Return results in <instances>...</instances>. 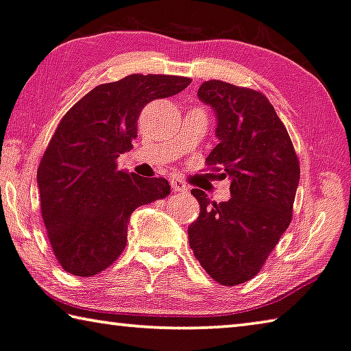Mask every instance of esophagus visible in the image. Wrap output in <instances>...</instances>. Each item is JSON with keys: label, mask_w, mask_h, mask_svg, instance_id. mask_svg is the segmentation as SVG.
Wrapping results in <instances>:
<instances>
[{"label": "esophagus", "mask_w": 351, "mask_h": 351, "mask_svg": "<svg viewBox=\"0 0 351 351\" xmlns=\"http://www.w3.org/2000/svg\"><path fill=\"white\" fill-rule=\"evenodd\" d=\"M170 184H171V189H173L175 192H184V191H187V186L180 180V178H176V176L170 178Z\"/></svg>", "instance_id": "obj_1"}]
</instances>
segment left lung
Returning <instances> with one entry per match:
<instances>
[{
	"label": "left lung",
	"mask_w": 351,
	"mask_h": 351,
	"mask_svg": "<svg viewBox=\"0 0 351 351\" xmlns=\"http://www.w3.org/2000/svg\"><path fill=\"white\" fill-rule=\"evenodd\" d=\"M198 99L213 108L219 143L206 158L230 178L227 202L192 189L200 214L189 244L202 268L221 285L252 279L291 222L300 162L284 123L263 94L221 80L202 83Z\"/></svg>",
	"instance_id": "8db88e82"
}]
</instances>
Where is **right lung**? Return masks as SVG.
Masks as SVG:
<instances>
[{"label":"right lung","mask_w":351,"mask_h":351,"mask_svg":"<svg viewBox=\"0 0 351 351\" xmlns=\"http://www.w3.org/2000/svg\"><path fill=\"white\" fill-rule=\"evenodd\" d=\"M191 78L132 74L85 94L56 128L38 169L42 217L56 258L67 273L88 277L117 260L129 217L170 193L165 178L119 170L132 149L143 107L175 96Z\"/></svg>","instance_id":"right-lung-1"}]
</instances>
